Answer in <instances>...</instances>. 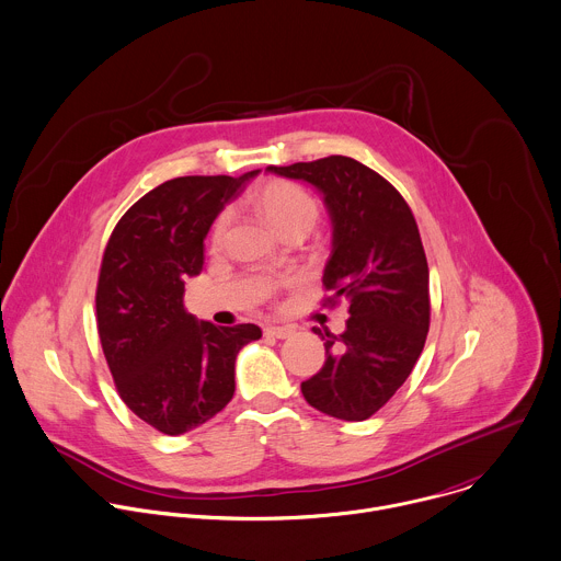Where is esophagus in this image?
<instances>
[{"label": "esophagus", "mask_w": 561, "mask_h": 561, "mask_svg": "<svg viewBox=\"0 0 561 561\" xmlns=\"http://www.w3.org/2000/svg\"><path fill=\"white\" fill-rule=\"evenodd\" d=\"M264 334L273 336V339H290L295 334V330L279 328V325H268V328H264Z\"/></svg>", "instance_id": "34e87169"}]
</instances>
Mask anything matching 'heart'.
<instances>
[{
    "label": "heart",
    "mask_w": 561,
    "mask_h": 561,
    "mask_svg": "<svg viewBox=\"0 0 561 561\" xmlns=\"http://www.w3.org/2000/svg\"><path fill=\"white\" fill-rule=\"evenodd\" d=\"M249 205L279 236L308 233L321 214L317 198L286 179H271L249 194ZM229 229V211H220L209 229L211 249H220Z\"/></svg>",
    "instance_id": "1"
}]
</instances>
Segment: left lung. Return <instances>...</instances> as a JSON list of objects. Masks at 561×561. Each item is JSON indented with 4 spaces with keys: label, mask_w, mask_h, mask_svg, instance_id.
<instances>
[{
    "label": "left lung",
    "mask_w": 561,
    "mask_h": 561,
    "mask_svg": "<svg viewBox=\"0 0 561 561\" xmlns=\"http://www.w3.org/2000/svg\"><path fill=\"white\" fill-rule=\"evenodd\" d=\"M268 170L323 192L334 225L323 301L350 306L343 334L314 328L325 341V365L301 382V393L330 417L369 420L404 385L431 328L428 262L415 216L385 176L352 157Z\"/></svg>",
    "instance_id": "obj_1"
}]
</instances>
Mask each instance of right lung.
<instances>
[{"label":"right lung","instance_id":"right-lung-1","mask_svg":"<svg viewBox=\"0 0 561 561\" xmlns=\"http://www.w3.org/2000/svg\"><path fill=\"white\" fill-rule=\"evenodd\" d=\"M257 172L170 179L128 207L104 247L100 345L122 402L163 435L220 413L236 391L238 352L262 336L253 323H198L183 306L185 277L203 268L214 218Z\"/></svg>","mask_w":561,"mask_h":561}]
</instances>
